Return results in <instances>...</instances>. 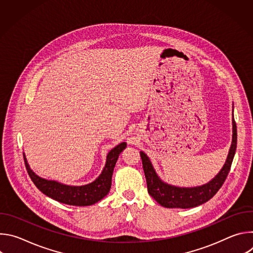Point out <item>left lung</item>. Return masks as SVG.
<instances>
[{
  "label": "left lung",
  "mask_w": 253,
  "mask_h": 253,
  "mask_svg": "<svg viewBox=\"0 0 253 253\" xmlns=\"http://www.w3.org/2000/svg\"><path fill=\"white\" fill-rule=\"evenodd\" d=\"M233 123V135L231 147L226 162L221 171L205 185L193 188H179L162 182L155 173L152 164L144 152H140L143 170L145 173L148 193L161 205L167 208H191L201 205L211 199L223 185L230 171L233 157L236 151L237 131L235 120Z\"/></svg>",
  "instance_id": "1"
}]
</instances>
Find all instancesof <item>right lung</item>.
I'll use <instances>...</instances> for the list:
<instances>
[{"label":"right lung","instance_id":"add662e5","mask_svg":"<svg viewBox=\"0 0 253 253\" xmlns=\"http://www.w3.org/2000/svg\"><path fill=\"white\" fill-rule=\"evenodd\" d=\"M126 143H120L107 155L106 165L94 182L84 186H68L36 175L29 167L24 156L27 172L34 184L45 195L61 203L75 206L92 205L104 198L111 188V179L119 154L125 149Z\"/></svg>","mask_w":253,"mask_h":253}]
</instances>
